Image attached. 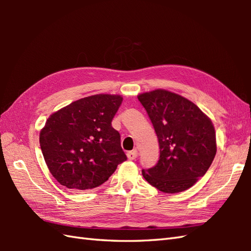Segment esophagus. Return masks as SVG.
<instances>
[{"label":"esophagus","instance_id":"34e87169","mask_svg":"<svg viewBox=\"0 0 251 251\" xmlns=\"http://www.w3.org/2000/svg\"><path fill=\"white\" fill-rule=\"evenodd\" d=\"M137 156H138L137 151H129V152H127V158L131 159V161H132V159H136Z\"/></svg>","mask_w":251,"mask_h":251}]
</instances>
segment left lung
Returning a JSON list of instances; mask_svg holds the SVG:
<instances>
[{
	"instance_id": "obj_1",
	"label": "left lung",
	"mask_w": 251,
	"mask_h": 251,
	"mask_svg": "<svg viewBox=\"0 0 251 251\" xmlns=\"http://www.w3.org/2000/svg\"><path fill=\"white\" fill-rule=\"evenodd\" d=\"M156 132L159 159L142 176L164 193L191 188L209 169L217 145L209 117L192 101L165 89L138 96Z\"/></svg>"
}]
</instances>
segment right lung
<instances>
[{
    "label": "right lung",
    "mask_w": 251,
    "mask_h": 251,
    "mask_svg": "<svg viewBox=\"0 0 251 251\" xmlns=\"http://www.w3.org/2000/svg\"><path fill=\"white\" fill-rule=\"evenodd\" d=\"M120 95L78 99L52 113L40 132V146L50 174L61 185L89 190L104 183L127 157L111 122Z\"/></svg>",
    "instance_id": "1"
}]
</instances>
